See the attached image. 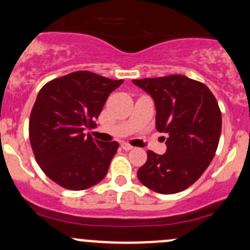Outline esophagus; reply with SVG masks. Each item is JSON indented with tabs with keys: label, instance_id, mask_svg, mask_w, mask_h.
Listing matches in <instances>:
<instances>
[{
	"label": "esophagus",
	"instance_id": "34e87169",
	"mask_svg": "<svg viewBox=\"0 0 250 250\" xmlns=\"http://www.w3.org/2000/svg\"><path fill=\"white\" fill-rule=\"evenodd\" d=\"M122 147L124 150H126V151H128V150H132L133 149V146H130V144H128V143H122Z\"/></svg>",
	"mask_w": 250,
	"mask_h": 250
}]
</instances>
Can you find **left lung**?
Masks as SVG:
<instances>
[{
    "label": "left lung",
    "mask_w": 250,
    "mask_h": 250,
    "mask_svg": "<svg viewBox=\"0 0 250 250\" xmlns=\"http://www.w3.org/2000/svg\"><path fill=\"white\" fill-rule=\"evenodd\" d=\"M154 99L156 128L166 133L167 151L149 150L137 171L144 186L161 194L188 188L203 175L216 154L222 131L218 103L204 83L184 75L133 80Z\"/></svg>",
    "instance_id": "left-lung-1"
}]
</instances>
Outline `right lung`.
I'll list each match as a JSON object with an SVG mask.
<instances>
[{
  "label": "right lung",
  "mask_w": 250,
  "mask_h": 250,
  "mask_svg": "<svg viewBox=\"0 0 250 250\" xmlns=\"http://www.w3.org/2000/svg\"><path fill=\"white\" fill-rule=\"evenodd\" d=\"M123 80L75 71L40 89L29 118V142L45 174L66 189H87L106 176L117 142L94 139L95 125L108 95Z\"/></svg>",
  "instance_id": "right-lung-1"
}]
</instances>
